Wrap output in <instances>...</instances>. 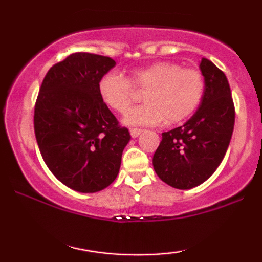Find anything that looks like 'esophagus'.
<instances>
[{
  "label": "esophagus",
  "instance_id": "34e87169",
  "mask_svg": "<svg viewBox=\"0 0 262 262\" xmlns=\"http://www.w3.org/2000/svg\"><path fill=\"white\" fill-rule=\"evenodd\" d=\"M129 132H130L132 138H137V137H139L143 130H141V129H138V128H130L129 129Z\"/></svg>",
  "mask_w": 262,
  "mask_h": 262
}]
</instances>
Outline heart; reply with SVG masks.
I'll return each instance as SVG.
<instances>
[{
	"label": "heart",
	"mask_w": 262,
	"mask_h": 262,
	"mask_svg": "<svg viewBox=\"0 0 262 262\" xmlns=\"http://www.w3.org/2000/svg\"><path fill=\"white\" fill-rule=\"evenodd\" d=\"M135 89L145 90V103L130 110L124 122L129 125H158L185 121L202 102L206 82L197 69H182L170 61H158L137 68L128 79L112 70L102 75L97 90L102 102L118 113L127 112L135 97Z\"/></svg>",
	"instance_id": "heart-1"
}]
</instances>
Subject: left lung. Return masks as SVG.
<instances>
[{
	"label": "left lung",
	"mask_w": 262,
	"mask_h": 262,
	"mask_svg": "<svg viewBox=\"0 0 262 262\" xmlns=\"http://www.w3.org/2000/svg\"><path fill=\"white\" fill-rule=\"evenodd\" d=\"M200 69L206 82L200 107L181 127L162 133L152 158L156 175L179 189L196 187L213 175L227 152L235 122L227 76L206 58Z\"/></svg>",
	"instance_id": "left-lung-1"
}]
</instances>
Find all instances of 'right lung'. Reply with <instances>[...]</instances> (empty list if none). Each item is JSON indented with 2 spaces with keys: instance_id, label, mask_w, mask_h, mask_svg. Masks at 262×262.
<instances>
[{
  "instance_id": "right-lung-1",
  "label": "right lung",
  "mask_w": 262,
  "mask_h": 262,
  "mask_svg": "<svg viewBox=\"0 0 262 262\" xmlns=\"http://www.w3.org/2000/svg\"><path fill=\"white\" fill-rule=\"evenodd\" d=\"M108 56L74 53L50 68L34 108V132L43 160L69 188L93 193L116 180L130 134L98 95Z\"/></svg>"
}]
</instances>
